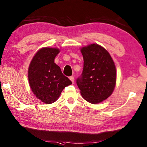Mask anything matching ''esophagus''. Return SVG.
Returning <instances> with one entry per match:
<instances>
[{
	"label": "esophagus",
	"instance_id": "1",
	"mask_svg": "<svg viewBox=\"0 0 147 147\" xmlns=\"http://www.w3.org/2000/svg\"><path fill=\"white\" fill-rule=\"evenodd\" d=\"M69 79H70V80H71V82H72V83H73V84H74V77H73V76H70V77H69Z\"/></svg>",
	"mask_w": 147,
	"mask_h": 147
}]
</instances>
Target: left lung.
<instances>
[{
    "mask_svg": "<svg viewBox=\"0 0 147 147\" xmlns=\"http://www.w3.org/2000/svg\"><path fill=\"white\" fill-rule=\"evenodd\" d=\"M81 52L84 68L76 84L84 99L92 104L99 103L108 98L115 87V63L109 53L98 44L84 47Z\"/></svg>",
    "mask_w": 147,
    "mask_h": 147,
    "instance_id": "8db88e82",
    "label": "left lung"
}]
</instances>
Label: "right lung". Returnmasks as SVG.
<instances>
[{
  "instance_id": "right-lung-1",
  "label": "right lung",
  "mask_w": 147,
  "mask_h": 147,
  "mask_svg": "<svg viewBox=\"0 0 147 147\" xmlns=\"http://www.w3.org/2000/svg\"><path fill=\"white\" fill-rule=\"evenodd\" d=\"M59 52V50L57 48L40 49L32 58L28 71V78L32 92L46 104L55 102L62 90L72 84L54 63Z\"/></svg>"
}]
</instances>
